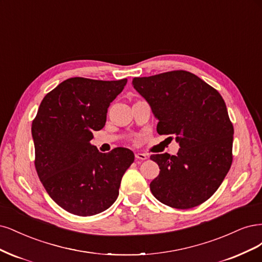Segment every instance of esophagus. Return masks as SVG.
<instances>
[{
    "label": "esophagus",
    "mask_w": 262,
    "mask_h": 262,
    "mask_svg": "<svg viewBox=\"0 0 262 262\" xmlns=\"http://www.w3.org/2000/svg\"><path fill=\"white\" fill-rule=\"evenodd\" d=\"M135 157H136V159H138V160H141V161L147 159V155H145V154H136L135 155Z\"/></svg>",
    "instance_id": "1"
}]
</instances>
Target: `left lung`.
I'll return each instance as SVG.
<instances>
[{"mask_svg":"<svg viewBox=\"0 0 262 262\" xmlns=\"http://www.w3.org/2000/svg\"><path fill=\"white\" fill-rule=\"evenodd\" d=\"M159 120V135H174L176 156L152 155L160 173L150 183L152 195L175 209H190L220 187L233 161V124L219 91L186 71L133 79ZM172 138V137H168Z\"/></svg>","mask_w":262,"mask_h":262,"instance_id":"obj_1","label":"left lung"}]
</instances>
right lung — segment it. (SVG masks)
Wrapping results in <instances>:
<instances>
[{"mask_svg": "<svg viewBox=\"0 0 262 262\" xmlns=\"http://www.w3.org/2000/svg\"><path fill=\"white\" fill-rule=\"evenodd\" d=\"M127 79L69 78L47 94L32 121L35 166L49 196L67 212L98 214L119 197L122 177L134 162L127 148L101 154L90 140L103 128L110 103Z\"/></svg>", "mask_w": 262, "mask_h": 262, "instance_id": "1", "label": "right lung"}]
</instances>
